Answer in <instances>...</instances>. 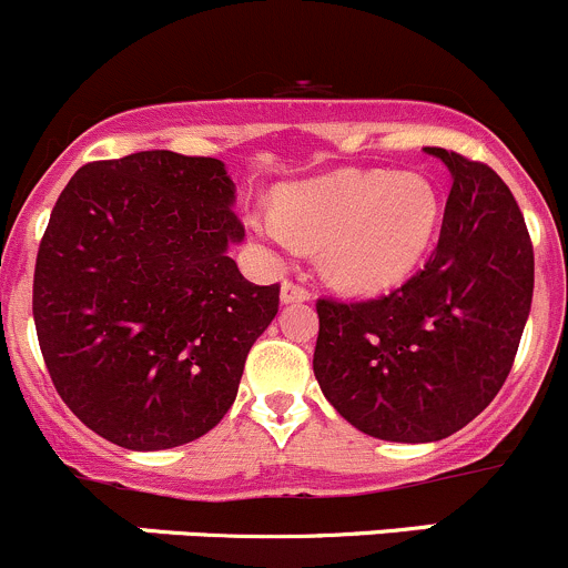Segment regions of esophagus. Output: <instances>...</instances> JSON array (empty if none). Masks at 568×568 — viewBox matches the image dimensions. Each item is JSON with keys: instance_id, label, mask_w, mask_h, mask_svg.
Wrapping results in <instances>:
<instances>
[{"instance_id": "1", "label": "esophagus", "mask_w": 568, "mask_h": 568, "mask_svg": "<svg viewBox=\"0 0 568 568\" xmlns=\"http://www.w3.org/2000/svg\"><path fill=\"white\" fill-rule=\"evenodd\" d=\"M280 300L288 305V302H307L311 300V291L302 283H294V280H285L283 288H280Z\"/></svg>"}]
</instances>
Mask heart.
<instances>
[{"label":"heart","instance_id":"obj_1","mask_svg":"<svg viewBox=\"0 0 568 568\" xmlns=\"http://www.w3.org/2000/svg\"><path fill=\"white\" fill-rule=\"evenodd\" d=\"M439 216V192L426 175L337 170L283 189L277 216L252 214L250 225L277 247H321V268L332 283L379 291L415 272Z\"/></svg>","mask_w":568,"mask_h":568}]
</instances>
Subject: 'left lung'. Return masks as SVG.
<instances>
[{"mask_svg": "<svg viewBox=\"0 0 568 568\" xmlns=\"http://www.w3.org/2000/svg\"><path fill=\"white\" fill-rule=\"evenodd\" d=\"M454 175L426 266L387 296L318 300L313 374L354 428L387 443H437L491 404L532 302V244L491 168L426 148Z\"/></svg>", "mask_w": 568, "mask_h": 568, "instance_id": "8db88e82", "label": "left lung"}]
</instances>
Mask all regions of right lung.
<instances>
[{"label": "right lung", "mask_w": 568, "mask_h": 568, "mask_svg": "<svg viewBox=\"0 0 568 568\" xmlns=\"http://www.w3.org/2000/svg\"><path fill=\"white\" fill-rule=\"evenodd\" d=\"M220 159L140 151L68 181L40 239L32 316L68 409L129 450L209 434L280 307L227 247L244 239Z\"/></svg>", "instance_id": "add662e5"}]
</instances>
